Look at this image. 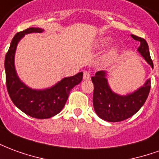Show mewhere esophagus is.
I'll return each mask as SVG.
<instances>
[{
    "label": "esophagus",
    "mask_w": 159,
    "mask_h": 159,
    "mask_svg": "<svg viewBox=\"0 0 159 159\" xmlns=\"http://www.w3.org/2000/svg\"><path fill=\"white\" fill-rule=\"evenodd\" d=\"M90 78V73L89 71L85 70L83 72V79L84 80H89Z\"/></svg>",
    "instance_id": "1"
}]
</instances>
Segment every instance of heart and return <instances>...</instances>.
Here are the masks:
<instances>
[{"label":"heart","mask_w":159,"mask_h":159,"mask_svg":"<svg viewBox=\"0 0 159 159\" xmlns=\"http://www.w3.org/2000/svg\"><path fill=\"white\" fill-rule=\"evenodd\" d=\"M111 37L108 36H104V37H100V39L97 41V47L98 48H104V47H107V45H109L111 43ZM118 48L117 47H112L111 48L107 53L104 55L103 57V61L106 64H110V63L113 62L114 60L116 59V58L118 55Z\"/></svg>","instance_id":"obj_1"}]
</instances>
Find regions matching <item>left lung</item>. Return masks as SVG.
I'll return each mask as SVG.
<instances>
[{"mask_svg": "<svg viewBox=\"0 0 159 159\" xmlns=\"http://www.w3.org/2000/svg\"><path fill=\"white\" fill-rule=\"evenodd\" d=\"M131 36L135 41L140 42L137 51L153 69V63L151 59L149 48L146 40L134 35H131ZM107 71L100 70L92 77L94 87L93 108L101 119L111 123L121 122L134 115L146 102L150 92L151 80H147L142 86L132 93L121 95L111 89L107 80Z\"/></svg>", "mask_w": 159, "mask_h": 159, "instance_id": "8db88e82", "label": "left lung"}]
</instances>
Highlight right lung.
I'll use <instances>...</instances> for the list:
<instances>
[{
  "label": "right lung",
  "mask_w": 159,
  "mask_h": 159,
  "mask_svg": "<svg viewBox=\"0 0 159 159\" xmlns=\"http://www.w3.org/2000/svg\"><path fill=\"white\" fill-rule=\"evenodd\" d=\"M41 28H29L18 32L12 38L5 57L6 83L11 100L16 107L28 116L45 119L59 113L65 107L70 90L83 80V72L64 77L53 86L44 89H31L23 83L15 69L17 46L24 36L30 33H42Z\"/></svg>",
  "instance_id": "1"
}]
</instances>
